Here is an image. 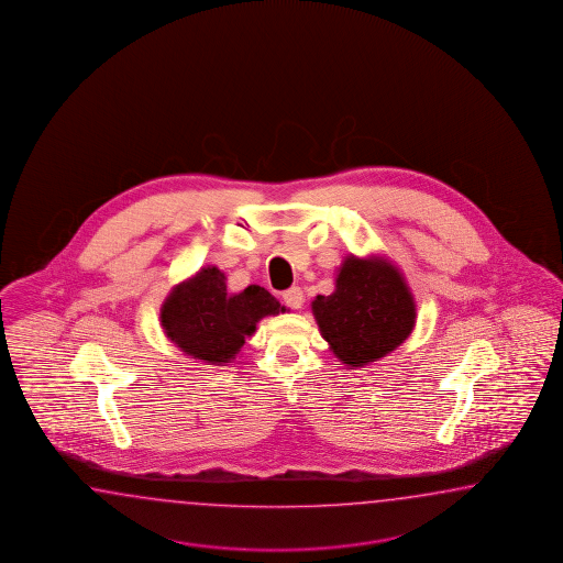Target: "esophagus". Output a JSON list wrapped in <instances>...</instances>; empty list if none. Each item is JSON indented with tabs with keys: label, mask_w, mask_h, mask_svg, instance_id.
<instances>
[{
	"label": "esophagus",
	"mask_w": 563,
	"mask_h": 563,
	"mask_svg": "<svg viewBox=\"0 0 563 563\" xmlns=\"http://www.w3.org/2000/svg\"><path fill=\"white\" fill-rule=\"evenodd\" d=\"M283 300H285V305L290 307V309H300L302 307V290L299 287H290L283 292Z\"/></svg>",
	"instance_id": "1"
}]
</instances>
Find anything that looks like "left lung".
I'll use <instances>...</instances> for the list:
<instances>
[{"label": "left lung", "mask_w": 563, "mask_h": 563, "mask_svg": "<svg viewBox=\"0 0 563 563\" xmlns=\"http://www.w3.org/2000/svg\"><path fill=\"white\" fill-rule=\"evenodd\" d=\"M321 335L339 362L363 367L412 333L416 305L400 271L384 258H345L335 292L312 300Z\"/></svg>", "instance_id": "1"}]
</instances>
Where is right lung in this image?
<instances>
[{
  "label": "right lung",
  "mask_w": 563,
  "mask_h": 563,
  "mask_svg": "<svg viewBox=\"0 0 563 563\" xmlns=\"http://www.w3.org/2000/svg\"><path fill=\"white\" fill-rule=\"evenodd\" d=\"M285 311L258 285L230 295L224 273L208 266L169 292L162 307V325L184 353L220 365L236 357L263 317Z\"/></svg>",
  "instance_id": "obj_1"
}]
</instances>
